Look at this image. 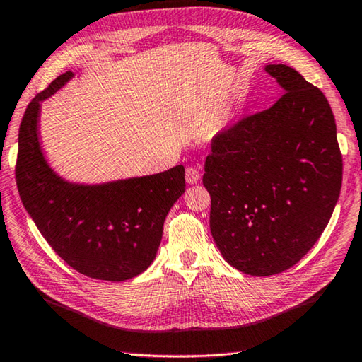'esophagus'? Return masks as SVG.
Masks as SVG:
<instances>
[{
    "instance_id": "obj_1",
    "label": "esophagus",
    "mask_w": 362,
    "mask_h": 362,
    "mask_svg": "<svg viewBox=\"0 0 362 362\" xmlns=\"http://www.w3.org/2000/svg\"><path fill=\"white\" fill-rule=\"evenodd\" d=\"M199 177H201V174H199V170L196 169V168L188 166L185 169V179H187L188 183H196V182L199 180Z\"/></svg>"
}]
</instances>
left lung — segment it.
<instances>
[{"mask_svg": "<svg viewBox=\"0 0 362 362\" xmlns=\"http://www.w3.org/2000/svg\"><path fill=\"white\" fill-rule=\"evenodd\" d=\"M286 93L212 139L203 183L223 259L250 276L296 265L320 240L341 188L326 95L287 65H267Z\"/></svg>", "mask_w": 362, "mask_h": 362, "instance_id": "left-lung-1", "label": "left lung"}]
</instances>
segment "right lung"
<instances>
[{"label":"right lung","mask_w":362,"mask_h":362,"mask_svg":"<svg viewBox=\"0 0 362 362\" xmlns=\"http://www.w3.org/2000/svg\"><path fill=\"white\" fill-rule=\"evenodd\" d=\"M73 76H57L28 103L19 127L16 182L23 206L60 259L88 278L126 281L155 260L164 218L185 192V169L76 185L47 166L38 142L40 102Z\"/></svg>","instance_id":"add662e5"}]
</instances>
